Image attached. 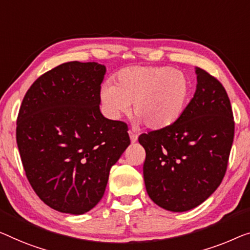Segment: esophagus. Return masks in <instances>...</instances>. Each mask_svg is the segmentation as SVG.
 <instances>
[{"label": "esophagus", "instance_id": "34e87169", "mask_svg": "<svg viewBox=\"0 0 250 250\" xmlns=\"http://www.w3.org/2000/svg\"><path fill=\"white\" fill-rule=\"evenodd\" d=\"M129 137H130V140H131L132 144H135L136 141L138 140V136L135 135L132 131H129Z\"/></svg>", "mask_w": 250, "mask_h": 250}]
</instances>
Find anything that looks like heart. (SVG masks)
<instances>
[{"label":"heart","mask_w":250,"mask_h":250,"mask_svg":"<svg viewBox=\"0 0 250 250\" xmlns=\"http://www.w3.org/2000/svg\"><path fill=\"white\" fill-rule=\"evenodd\" d=\"M191 95V82L185 73L167 66H133L120 70L115 85L101 87L105 113L119 119L130 110L149 129L174 125L184 113Z\"/></svg>","instance_id":"1"}]
</instances>
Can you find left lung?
<instances>
[{
  "mask_svg": "<svg viewBox=\"0 0 250 250\" xmlns=\"http://www.w3.org/2000/svg\"><path fill=\"white\" fill-rule=\"evenodd\" d=\"M195 74V93L182 117L138 139L146 150L148 195L172 212L196 208L218 188L233 141V115L225 87L199 67Z\"/></svg>",
  "mask_w": 250,
  "mask_h": 250,
  "instance_id": "1",
  "label": "left lung"
}]
</instances>
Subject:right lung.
Masks as SVG:
<instances>
[{
  "label": "right lung",
  "instance_id": "add662e5",
  "mask_svg": "<svg viewBox=\"0 0 250 250\" xmlns=\"http://www.w3.org/2000/svg\"><path fill=\"white\" fill-rule=\"evenodd\" d=\"M106 68L69 62L28 89L17 122V144L33 191L48 207L84 214L102 199L110 169L130 145L125 122L100 111Z\"/></svg>",
  "mask_w": 250,
  "mask_h": 250
}]
</instances>
